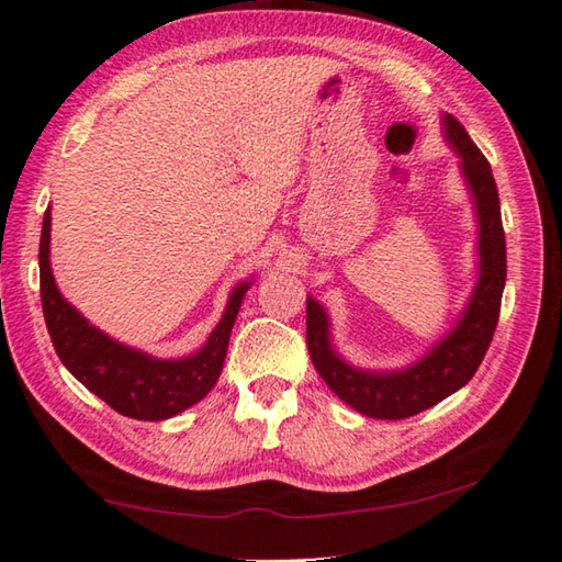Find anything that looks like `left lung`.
<instances>
[{"mask_svg":"<svg viewBox=\"0 0 562 562\" xmlns=\"http://www.w3.org/2000/svg\"><path fill=\"white\" fill-rule=\"evenodd\" d=\"M446 140L460 156V170L475 202L480 274L463 316L438 344L404 370H360L340 358L331 346L328 316L314 296H306V346L318 375L340 400L370 419H406L443 402L475 375L499 322L507 244L492 168L456 116L443 114Z\"/></svg>","mask_w":562,"mask_h":562,"instance_id":"1","label":"left lung"}]
</instances>
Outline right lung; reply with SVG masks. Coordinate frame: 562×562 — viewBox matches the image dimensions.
Masks as SVG:
<instances>
[{
    "mask_svg": "<svg viewBox=\"0 0 562 562\" xmlns=\"http://www.w3.org/2000/svg\"><path fill=\"white\" fill-rule=\"evenodd\" d=\"M38 268L43 316L63 366L112 409L138 422L170 419L206 397L222 375L231 328L250 288L236 284L222 322L196 353L160 360L109 338L63 300L50 270V209L43 214Z\"/></svg>",
    "mask_w": 562,
    "mask_h": 562,
    "instance_id": "1",
    "label": "right lung"
}]
</instances>
